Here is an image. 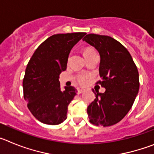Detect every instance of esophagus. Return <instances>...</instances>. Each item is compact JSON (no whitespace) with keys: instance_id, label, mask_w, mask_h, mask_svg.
Listing matches in <instances>:
<instances>
[{"instance_id":"esophagus-1","label":"esophagus","mask_w":154,"mask_h":154,"mask_svg":"<svg viewBox=\"0 0 154 154\" xmlns=\"http://www.w3.org/2000/svg\"><path fill=\"white\" fill-rule=\"evenodd\" d=\"M77 92H78L79 94L82 93V92H85V89H80V88H79V89H77Z\"/></svg>"}]
</instances>
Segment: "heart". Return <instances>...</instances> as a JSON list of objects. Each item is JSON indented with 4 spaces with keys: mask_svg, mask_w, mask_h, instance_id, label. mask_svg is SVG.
Instances as JSON below:
<instances>
[{
    "mask_svg": "<svg viewBox=\"0 0 154 154\" xmlns=\"http://www.w3.org/2000/svg\"><path fill=\"white\" fill-rule=\"evenodd\" d=\"M95 53H96V51L92 47H86L85 49L83 50L84 56L88 55H91V54H95ZM79 83L81 84V85H84V84H85V82H86V79H85V78L84 76H82V77H80V78L79 79Z\"/></svg>",
    "mask_w": 154,
    "mask_h": 154,
    "instance_id": "heart-1",
    "label": "heart"
}]
</instances>
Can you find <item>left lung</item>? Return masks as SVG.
<instances>
[{"instance_id": "obj_1", "label": "left lung", "mask_w": 154, "mask_h": 154, "mask_svg": "<svg viewBox=\"0 0 154 154\" xmlns=\"http://www.w3.org/2000/svg\"><path fill=\"white\" fill-rule=\"evenodd\" d=\"M82 40L99 51L101 80L96 84L106 89L104 93L92 89L96 99L87 108L89 122L96 126H112L124 118L138 94L137 65L126 48L111 37L89 34Z\"/></svg>"}]
</instances>
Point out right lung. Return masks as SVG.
Returning a JSON list of instances; mask_svg holds the SVG:
<instances>
[{"label":"right lung","mask_w":154,"mask_h":154,"mask_svg":"<svg viewBox=\"0 0 154 154\" xmlns=\"http://www.w3.org/2000/svg\"><path fill=\"white\" fill-rule=\"evenodd\" d=\"M85 32L57 34L38 47L27 65L23 79L28 109L41 123L60 124L67 118L68 106L76 95L73 86L61 90L59 75L66 70L69 55Z\"/></svg>","instance_id":"add662e5"}]
</instances>
